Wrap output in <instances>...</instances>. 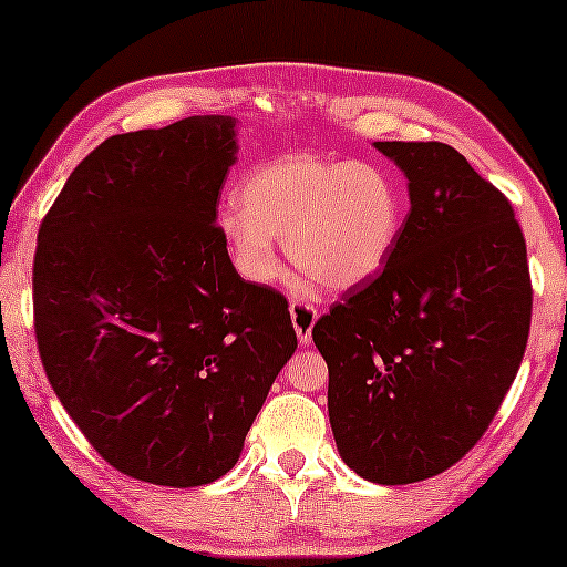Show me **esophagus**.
<instances>
[{"instance_id":"1","label":"esophagus","mask_w":567,"mask_h":567,"mask_svg":"<svg viewBox=\"0 0 567 567\" xmlns=\"http://www.w3.org/2000/svg\"><path fill=\"white\" fill-rule=\"evenodd\" d=\"M291 312V322H293V330H297V338L301 346L312 343V328L317 322V309L312 305H307V301H291L289 307Z\"/></svg>"}]
</instances>
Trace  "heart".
I'll use <instances>...</instances> for the list:
<instances>
[{
  "mask_svg": "<svg viewBox=\"0 0 567 567\" xmlns=\"http://www.w3.org/2000/svg\"><path fill=\"white\" fill-rule=\"evenodd\" d=\"M405 227V190L377 162L291 154L252 169L239 208L219 216L235 268L252 284L281 281L276 239L324 289H353L390 262Z\"/></svg>",
  "mask_w": 567,
  "mask_h": 567,
  "instance_id": "1",
  "label": "heart"
}]
</instances>
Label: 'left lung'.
Returning a JSON list of instances; mask_svg holds the SVG:
<instances>
[{
  "label": "left lung",
  "mask_w": 567,
  "mask_h": 567,
  "mask_svg": "<svg viewBox=\"0 0 567 567\" xmlns=\"http://www.w3.org/2000/svg\"><path fill=\"white\" fill-rule=\"evenodd\" d=\"M408 177L392 258L312 330L340 460L408 485L462 460L498 413L532 322L526 243L503 193L454 146L374 142Z\"/></svg>",
  "instance_id": "left-lung-1"
}]
</instances>
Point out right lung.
I'll use <instances>...</instances> for the list:
<instances>
[{
  "label": "right lung",
  "mask_w": 567,
  "mask_h": 567,
  "mask_svg": "<svg viewBox=\"0 0 567 567\" xmlns=\"http://www.w3.org/2000/svg\"><path fill=\"white\" fill-rule=\"evenodd\" d=\"M235 162L229 115L111 136L38 231L45 377L95 452L152 485L227 475L297 351L286 299L239 278L216 227Z\"/></svg>",
  "instance_id": "1"
}]
</instances>
